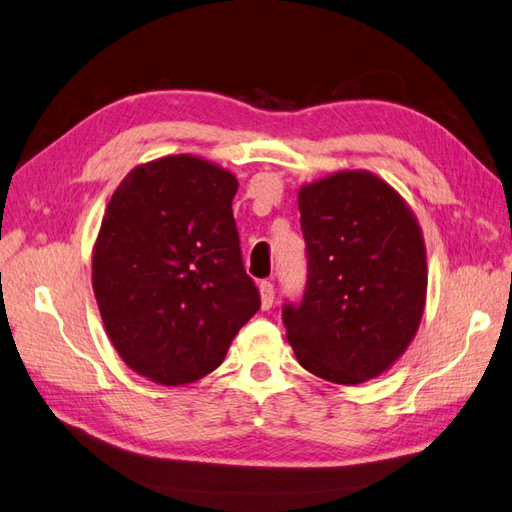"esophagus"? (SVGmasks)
<instances>
[{
  "label": "esophagus",
  "mask_w": 512,
  "mask_h": 512,
  "mask_svg": "<svg viewBox=\"0 0 512 512\" xmlns=\"http://www.w3.org/2000/svg\"><path fill=\"white\" fill-rule=\"evenodd\" d=\"M259 299H261V310L268 312L272 307V301H275V285L270 281H261L259 283Z\"/></svg>",
  "instance_id": "34e87169"
}]
</instances>
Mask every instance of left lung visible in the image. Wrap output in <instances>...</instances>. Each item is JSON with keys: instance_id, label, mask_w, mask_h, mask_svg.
Returning a JSON list of instances; mask_svg holds the SVG:
<instances>
[{"instance_id": "obj_1", "label": "left lung", "mask_w": 512, "mask_h": 512, "mask_svg": "<svg viewBox=\"0 0 512 512\" xmlns=\"http://www.w3.org/2000/svg\"><path fill=\"white\" fill-rule=\"evenodd\" d=\"M307 244L301 305L283 307L285 336L305 371L358 386L395 364L421 325L423 231L408 202L368 170H340L299 189Z\"/></svg>"}]
</instances>
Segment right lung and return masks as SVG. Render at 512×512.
Instances as JSON below:
<instances>
[{
  "label": "right lung",
  "mask_w": 512,
  "mask_h": 512,
  "mask_svg": "<svg viewBox=\"0 0 512 512\" xmlns=\"http://www.w3.org/2000/svg\"><path fill=\"white\" fill-rule=\"evenodd\" d=\"M237 178L194 154L139 163L117 185L93 244L106 334L128 368L183 386L222 364L259 310L233 218Z\"/></svg>",
  "instance_id": "1"
}]
</instances>
